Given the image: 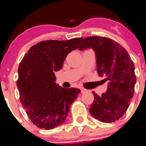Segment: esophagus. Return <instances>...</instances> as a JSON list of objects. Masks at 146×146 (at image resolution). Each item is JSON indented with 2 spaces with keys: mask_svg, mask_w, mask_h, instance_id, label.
I'll return each mask as SVG.
<instances>
[{
  "mask_svg": "<svg viewBox=\"0 0 146 146\" xmlns=\"http://www.w3.org/2000/svg\"><path fill=\"white\" fill-rule=\"evenodd\" d=\"M80 90H81V93H82V94L85 93V92H87V90H85V89L83 88V87H80Z\"/></svg>",
  "mask_w": 146,
  "mask_h": 146,
  "instance_id": "1",
  "label": "esophagus"
}]
</instances>
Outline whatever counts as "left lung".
Listing matches in <instances>:
<instances>
[{
  "instance_id": "8db88e82",
  "label": "left lung",
  "mask_w": 146,
  "mask_h": 146,
  "mask_svg": "<svg viewBox=\"0 0 146 146\" xmlns=\"http://www.w3.org/2000/svg\"><path fill=\"white\" fill-rule=\"evenodd\" d=\"M92 48L95 52L99 76L108 81L107 91L95 94L90 113L106 123L121 118L129 106L136 84L134 64L129 54L117 42L105 37L92 36L82 40L79 50Z\"/></svg>"
}]
</instances>
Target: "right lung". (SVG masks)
Returning <instances> with one entry per match:
<instances>
[{"mask_svg": "<svg viewBox=\"0 0 146 146\" xmlns=\"http://www.w3.org/2000/svg\"><path fill=\"white\" fill-rule=\"evenodd\" d=\"M82 38L45 40L32 46L19 64L17 82L20 101L31 122L52 129L68 116L80 90L56 84L54 72L61 69L68 54L76 50Z\"/></svg>", "mask_w": 146, "mask_h": 146, "instance_id": "right-lung-1", "label": "right lung"}]
</instances>
